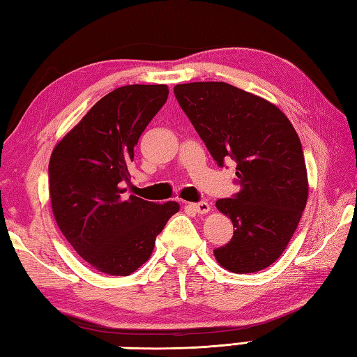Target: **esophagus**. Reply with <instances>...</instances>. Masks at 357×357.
Masks as SVG:
<instances>
[{
    "label": "esophagus",
    "mask_w": 357,
    "mask_h": 357,
    "mask_svg": "<svg viewBox=\"0 0 357 357\" xmlns=\"http://www.w3.org/2000/svg\"><path fill=\"white\" fill-rule=\"evenodd\" d=\"M190 207H192V209L195 211L197 213H201V215L211 211V204L206 203V201H199V203H193V204H190Z\"/></svg>",
    "instance_id": "obj_1"
}]
</instances>
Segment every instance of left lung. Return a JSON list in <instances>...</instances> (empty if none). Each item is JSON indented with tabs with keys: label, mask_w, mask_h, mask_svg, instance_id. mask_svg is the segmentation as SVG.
Masks as SVG:
<instances>
[{
	"label": "left lung",
	"mask_w": 357,
	"mask_h": 357,
	"mask_svg": "<svg viewBox=\"0 0 357 357\" xmlns=\"http://www.w3.org/2000/svg\"><path fill=\"white\" fill-rule=\"evenodd\" d=\"M174 96L217 164H237L241 190L215 203L234 236L213 256L232 273L267 268L286 250L307 203L295 128L270 101L226 82L178 84Z\"/></svg>",
	"instance_id": "obj_1"
}]
</instances>
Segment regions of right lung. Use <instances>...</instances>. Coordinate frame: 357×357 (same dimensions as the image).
Wrapping results in <instances>:
<instances>
[{"label":"right lung","mask_w":357,"mask_h":357,"mask_svg":"<svg viewBox=\"0 0 357 357\" xmlns=\"http://www.w3.org/2000/svg\"><path fill=\"white\" fill-rule=\"evenodd\" d=\"M168 98L165 84L115 89L54 146L50 198L56 223L84 261L128 276L150 259L156 237L179 211L126 195L129 164L142 132Z\"/></svg>","instance_id":"right-lung-1"}]
</instances>
